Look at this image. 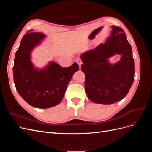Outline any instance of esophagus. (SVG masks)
Segmentation results:
<instances>
[{
  "label": "esophagus",
  "mask_w": 152,
  "mask_h": 152,
  "mask_svg": "<svg viewBox=\"0 0 152 152\" xmlns=\"http://www.w3.org/2000/svg\"><path fill=\"white\" fill-rule=\"evenodd\" d=\"M76 62H77V63L78 64V65H79V68H80L81 65H82V61H81V59H80V58H77V59H76Z\"/></svg>",
  "instance_id": "1"
}]
</instances>
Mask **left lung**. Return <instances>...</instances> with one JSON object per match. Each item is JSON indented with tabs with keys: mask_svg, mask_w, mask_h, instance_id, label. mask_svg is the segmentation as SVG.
Returning a JSON list of instances; mask_svg holds the SVG:
<instances>
[{
	"mask_svg": "<svg viewBox=\"0 0 152 152\" xmlns=\"http://www.w3.org/2000/svg\"><path fill=\"white\" fill-rule=\"evenodd\" d=\"M111 35L104 44L82 53L81 70L86 75L85 91L95 103L110 104L124 98L134 80V60L131 45L121 27L111 26ZM121 55L112 64L109 58Z\"/></svg>",
	"mask_w": 152,
	"mask_h": 152,
	"instance_id": "1",
	"label": "left lung"
}]
</instances>
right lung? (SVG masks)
Instances as JSON below:
<instances>
[{
	"instance_id": "right-lung-1",
	"label": "right lung",
	"mask_w": 152,
	"mask_h": 152,
	"mask_svg": "<svg viewBox=\"0 0 152 152\" xmlns=\"http://www.w3.org/2000/svg\"><path fill=\"white\" fill-rule=\"evenodd\" d=\"M45 38L41 32L25 34L16 52L12 68L18 93L26 103L37 108H51L60 103L73 75L79 69L76 62L67 68L53 61L43 68L35 66L31 53Z\"/></svg>"
}]
</instances>
